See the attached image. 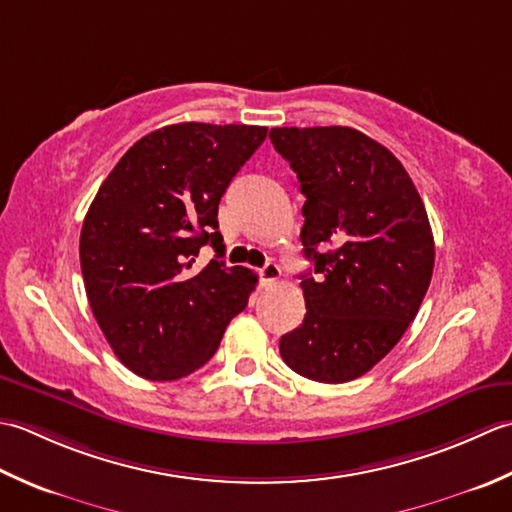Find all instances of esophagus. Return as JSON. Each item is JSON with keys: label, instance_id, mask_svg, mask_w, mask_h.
<instances>
[{"label": "esophagus", "instance_id": "obj_1", "mask_svg": "<svg viewBox=\"0 0 512 512\" xmlns=\"http://www.w3.org/2000/svg\"><path fill=\"white\" fill-rule=\"evenodd\" d=\"M258 274H260V285L269 289V287H274L276 280L280 278V267L276 263H267L263 269L258 271Z\"/></svg>", "mask_w": 512, "mask_h": 512}]
</instances>
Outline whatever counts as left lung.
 <instances>
[{
	"label": "left lung",
	"instance_id": "obj_1",
	"mask_svg": "<svg viewBox=\"0 0 512 512\" xmlns=\"http://www.w3.org/2000/svg\"><path fill=\"white\" fill-rule=\"evenodd\" d=\"M278 154L305 194L300 241L307 314L280 338L302 378L340 384L375 367L417 316L435 263L433 232L411 176L395 156L344 125L274 128Z\"/></svg>",
	"mask_w": 512,
	"mask_h": 512
}]
</instances>
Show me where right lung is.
I'll return each mask as SVG.
<instances>
[{"instance_id": "right-lung-1", "label": "right lung", "mask_w": 512, "mask_h": 512, "mask_svg": "<svg viewBox=\"0 0 512 512\" xmlns=\"http://www.w3.org/2000/svg\"><path fill=\"white\" fill-rule=\"evenodd\" d=\"M265 137L260 125H165L101 183L81 227V274L103 336L141 378L201 369L247 307L258 276L225 267L218 203ZM205 244L217 254L196 270Z\"/></svg>"}]
</instances>
